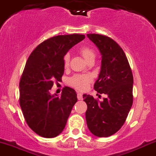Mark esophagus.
I'll list each match as a JSON object with an SVG mask.
<instances>
[{
	"mask_svg": "<svg viewBox=\"0 0 156 156\" xmlns=\"http://www.w3.org/2000/svg\"><path fill=\"white\" fill-rule=\"evenodd\" d=\"M77 97H78V100H83V95L81 93H80V92L77 93Z\"/></svg>",
	"mask_w": 156,
	"mask_h": 156,
	"instance_id": "1",
	"label": "esophagus"
}]
</instances>
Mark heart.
Segmentation results:
<instances>
[{"instance_id":"b5f03b06","label":"heart","mask_w":156,"mask_h":156,"mask_svg":"<svg viewBox=\"0 0 156 156\" xmlns=\"http://www.w3.org/2000/svg\"><path fill=\"white\" fill-rule=\"evenodd\" d=\"M79 52L87 62L94 61L95 58V52L90 46H83L79 49ZM70 55L66 54L64 56V66L67 69L69 66ZM92 81V77L90 75H74L69 78L68 83L71 87L81 91H84L88 88L90 83Z\"/></svg>"}]
</instances>
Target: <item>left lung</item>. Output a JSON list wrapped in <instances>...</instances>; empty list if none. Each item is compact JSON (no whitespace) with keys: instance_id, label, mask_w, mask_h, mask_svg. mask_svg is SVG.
Masks as SVG:
<instances>
[{"instance_id":"1","label":"left lung","mask_w":156,"mask_h":156,"mask_svg":"<svg viewBox=\"0 0 156 156\" xmlns=\"http://www.w3.org/2000/svg\"><path fill=\"white\" fill-rule=\"evenodd\" d=\"M87 37L102 55L94 89L107 97L100 101L92 95H83L87 105V124L94 136L108 137L124 125L133 105V75L125 53L114 40L99 34H87Z\"/></svg>"}]
</instances>
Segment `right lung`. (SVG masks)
Listing matches in <instances>:
<instances>
[{"mask_svg": "<svg viewBox=\"0 0 156 156\" xmlns=\"http://www.w3.org/2000/svg\"><path fill=\"white\" fill-rule=\"evenodd\" d=\"M84 38V35L79 34L52 37L41 43L29 56L20 77L19 101L26 122L38 136L54 138L66 126L78 101L76 92L65 87L58 96L51 95L50 90L64 75V56Z\"/></svg>", "mask_w": 156, "mask_h": 156, "instance_id": "add662e5", "label": "right lung"}]
</instances>
